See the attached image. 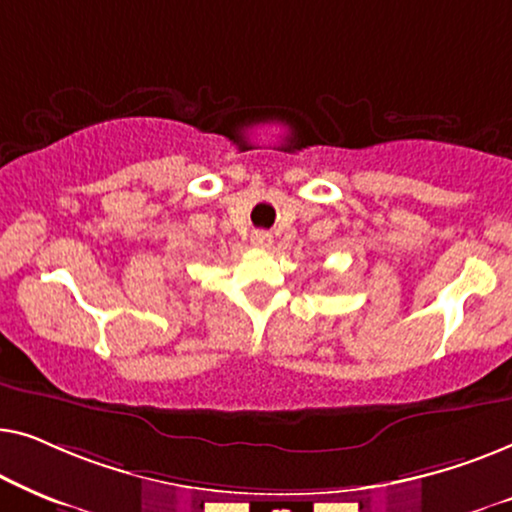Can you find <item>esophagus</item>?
<instances>
[{"label": "esophagus", "mask_w": 512, "mask_h": 512, "mask_svg": "<svg viewBox=\"0 0 512 512\" xmlns=\"http://www.w3.org/2000/svg\"><path fill=\"white\" fill-rule=\"evenodd\" d=\"M251 242H254V247L258 249H268L272 244V235L265 233V230H256V233L251 235Z\"/></svg>", "instance_id": "1"}]
</instances>
